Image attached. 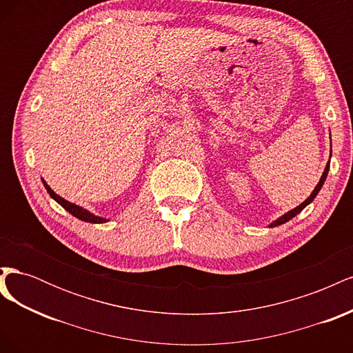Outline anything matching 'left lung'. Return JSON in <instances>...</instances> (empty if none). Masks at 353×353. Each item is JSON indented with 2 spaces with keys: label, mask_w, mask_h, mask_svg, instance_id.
I'll list each match as a JSON object with an SVG mask.
<instances>
[{
  "label": "left lung",
  "mask_w": 353,
  "mask_h": 353,
  "mask_svg": "<svg viewBox=\"0 0 353 353\" xmlns=\"http://www.w3.org/2000/svg\"><path fill=\"white\" fill-rule=\"evenodd\" d=\"M330 157H331V150H330ZM328 170H330V160L327 162V166H325V169H324V172H323V175H321V178H319V183L316 184V187L314 188V191L311 193V196H309L303 203H301V205L299 206H296L294 209H292V210H288V212H285L284 215H281L280 218H276L275 221H272L271 223H270V228H274V227H279V225H283V223H285V222H288L290 221L292 218H294L297 213H301L307 205H311V203L314 201V199L316 197V194L319 193V190L323 188V185H324V183H325V179H327V175H328Z\"/></svg>",
  "instance_id": "obj_1"
}]
</instances>
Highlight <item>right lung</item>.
Segmentation results:
<instances>
[{
  "label": "right lung",
  "mask_w": 353,
  "mask_h": 353,
  "mask_svg": "<svg viewBox=\"0 0 353 353\" xmlns=\"http://www.w3.org/2000/svg\"><path fill=\"white\" fill-rule=\"evenodd\" d=\"M41 181H42V184H44L46 190L48 191V194L51 196V199H54L63 209H66V210L70 213V215H73L74 218H78V219L85 221V222H91V223H104V222H108V221H109V219H105V218H101V216L94 215V213H91V212H90V210H87V209H83L82 206L74 205V203H70V201L65 200L63 197H60L59 194H56L54 191L51 190V187L46 183L44 179L41 178Z\"/></svg>",
  "instance_id": "1"
}]
</instances>
